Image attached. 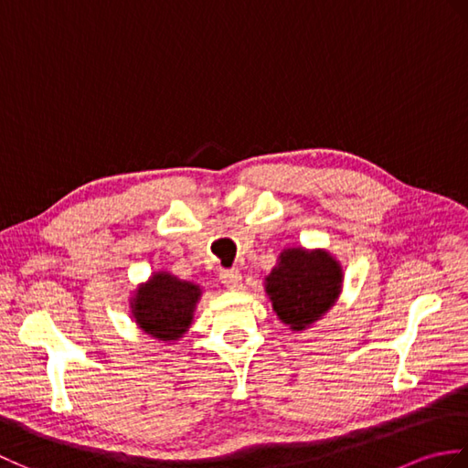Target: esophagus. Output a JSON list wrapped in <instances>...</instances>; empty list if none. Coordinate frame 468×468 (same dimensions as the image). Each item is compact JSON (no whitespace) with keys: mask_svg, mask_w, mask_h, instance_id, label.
I'll list each match as a JSON object with an SVG mask.
<instances>
[{"mask_svg":"<svg viewBox=\"0 0 468 468\" xmlns=\"http://www.w3.org/2000/svg\"><path fill=\"white\" fill-rule=\"evenodd\" d=\"M243 282V275L239 270H225L221 271V283L227 287V290H241V283Z\"/></svg>","mask_w":468,"mask_h":468,"instance_id":"obj_1","label":"esophagus"}]
</instances>
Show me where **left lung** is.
I'll list each match as a JSON object with an SVG mask.
<instances>
[{
  "mask_svg": "<svg viewBox=\"0 0 468 468\" xmlns=\"http://www.w3.org/2000/svg\"><path fill=\"white\" fill-rule=\"evenodd\" d=\"M342 283V265L330 251L287 247L265 277V293L282 324L303 332L332 310Z\"/></svg>",
  "mask_w": 468,
  "mask_h": 468,
  "instance_id": "left-lung-1",
  "label": "left lung"
}]
</instances>
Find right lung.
Here are the masks:
<instances>
[{
  "label": "right lung",
  "mask_w": 468,
  "mask_h": 468,
  "mask_svg": "<svg viewBox=\"0 0 468 468\" xmlns=\"http://www.w3.org/2000/svg\"><path fill=\"white\" fill-rule=\"evenodd\" d=\"M201 285L178 280L168 271H156L131 297L134 324L158 342H176L193 324Z\"/></svg>",
  "instance_id": "add662e5"
}]
</instances>
